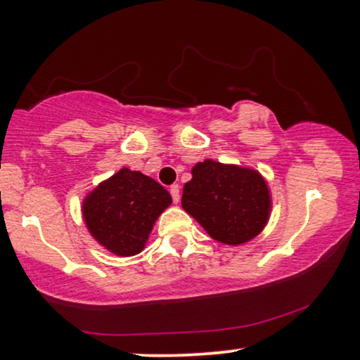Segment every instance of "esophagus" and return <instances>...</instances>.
Masks as SVG:
<instances>
[{
  "label": "esophagus",
  "mask_w": 360,
  "mask_h": 360,
  "mask_svg": "<svg viewBox=\"0 0 360 360\" xmlns=\"http://www.w3.org/2000/svg\"><path fill=\"white\" fill-rule=\"evenodd\" d=\"M169 192H171V197H173V202L178 203L179 202V186L173 184L169 187Z\"/></svg>",
  "instance_id": "34e87169"
}]
</instances>
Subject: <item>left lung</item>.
Wrapping results in <instances>:
<instances>
[{
    "mask_svg": "<svg viewBox=\"0 0 360 360\" xmlns=\"http://www.w3.org/2000/svg\"><path fill=\"white\" fill-rule=\"evenodd\" d=\"M182 189V208L218 243H249L266 226L271 195L257 169L203 160Z\"/></svg>",
    "mask_w": 360,
    "mask_h": 360,
    "instance_id": "obj_1",
    "label": "left lung"
}]
</instances>
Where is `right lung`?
I'll use <instances>...</instances> for the list:
<instances>
[{
    "label": "right lung",
    "instance_id": "add662e5",
    "mask_svg": "<svg viewBox=\"0 0 360 360\" xmlns=\"http://www.w3.org/2000/svg\"><path fill=\"white\" fill-rule=\"evenodd\" d=\"M171 202L169 192L157 181L141 171L121 168L84 197L82 217L101 248L132 257L146 249L155 221Z\"/></svg>",
    "mask_w": 360,
    "mask_h": 360
}]
</instances>
